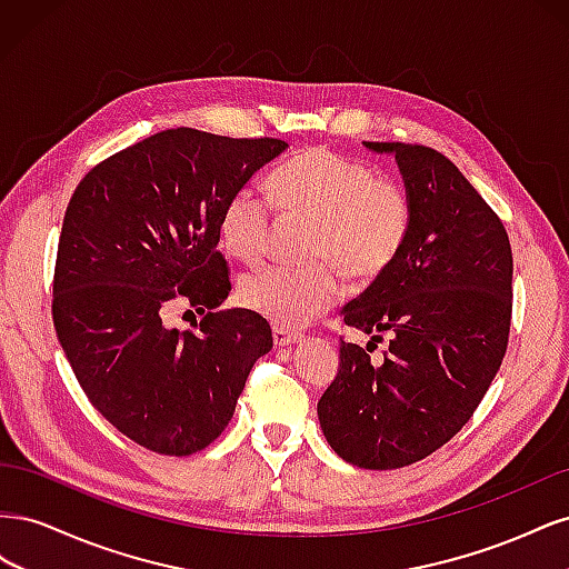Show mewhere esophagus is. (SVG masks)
<instances>
[{
    "label": "esophagus",
    "mask_w": 569,
    "mask_h": 569,
    "mask_svg": "<svg viewBox=\"0 0 569 569\" xmlns=\"http://www.w3.org/2000/svg\"><path fill=\"white\" fill-rule=\"evenodd\" d=\"M272 339H274V347H291V343H297L301 339V335L289 332L284 327H272Z\"/></svg>",
    "instance_id": "esophagus-1"
}]
</instances>
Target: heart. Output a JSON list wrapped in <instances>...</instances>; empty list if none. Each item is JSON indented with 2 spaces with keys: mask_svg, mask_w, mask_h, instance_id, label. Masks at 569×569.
<instances>
[{
  "mask_svg": "<svg viewBox=\"0 0 569 569\" xmlns=\"http://www.w3.org/2000/svg\"><path fill=\"white\" fill-rule=\"evenodd\" d=\"M270 194L284 216L311 218L306 268H266L239 284V301L274 327H303L339 295V266L349 278L370 280L401 253L410 232V199L389 178L325 147L301 151L270 176ZM270 206L253 189L230 194L218 220L228 256L253 266L266 256Z\"/></svg>",
  "mask_w": 569,
  "mask_h": 569,
  "instance_id": "1",
  "label": "heart"
}]
</instances>
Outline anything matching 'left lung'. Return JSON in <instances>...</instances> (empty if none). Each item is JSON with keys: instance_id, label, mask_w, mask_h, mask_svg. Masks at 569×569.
I'll use <instances>...</instances> for the list:
<instances>
[{"instance_id": "left-lung-1", "label": "left lung", "mask_w": 569, "mask_h": 569, "mask_svg": "<svg viewBox=\"0 0 569 569\" xmlns=\"http://www.w3.org/2000/svg\"><path fill=\"white\" fill-rule=\"evenodd\" d=\"M393 153L410 199V232L396 261L341 308L372 335L341 339L339 370L318 401L335 453L366 470L406 468L456 437L485 399L508 349L512 251L491 206L443 153L363 142ZM387 331L377 361L369 353Z\"/></svg>"}]
</instances>
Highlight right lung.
Returning a JSON list of instances; mask_svg holds the SVG:
<instances>
[{"instance_id": "obj_1", "label": "right lung", "mask_w": 569, "mask_h": 569, "mask_svg": "<svg viewBox=\"0 0 569 569\" xmlns=\"http://www.w3.org/2000/svg\"><path fill=\"white\" fill-rule=\"evenodd\" d=\"M289 144L173 128L80 180L54 268L57 337L82 391L118 432L163 456L206 449L232 420L253 363L272 349L266 318L218 311L230 295L218 220ZM184 298L204 318L162 320Z\"/></svg>"}]
</instances>
